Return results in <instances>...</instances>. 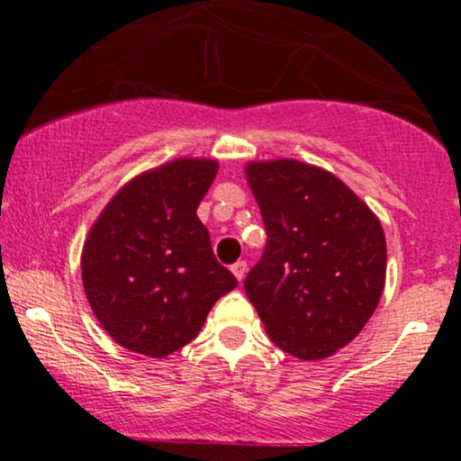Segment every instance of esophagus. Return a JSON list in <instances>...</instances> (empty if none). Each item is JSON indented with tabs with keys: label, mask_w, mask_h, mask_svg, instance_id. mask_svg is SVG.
<instances>
[{
	"label": "esophagus",
	"mask_w": 461,
	"mask_h": 461,
	"mask_svg": "<svg viewBox=\"0 0 461 461\" xmlns=\"http://www.w3.org/2000/svg\"><path fill=\"white\" fill-rule=\"evenodd\" d=\"M231 273L236 275L238 282H242V279H245V275H247V262H236V264H231Z\"/></svg>",
	"instance_id": "obj_1"
}]
</instances>
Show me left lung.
<instances>
[{"label":"left lung","instance_id":"obj_1","mask_svg":"<svg viewBox=\"0 0 461 461\" xmlns=\"http://www.w3.org/2000/svg\"><path fill=\"white\" fill-rule=\"evenodd\" d=\"M245 176L268 234L245 279L247 297L282 351L303 362L330 357L382 299L384 227L342 179L314 164L253 160Z\"/></svg>","mask_w":461,"mask_h":461}]
</instances>
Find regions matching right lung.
<instances>
[{
  "label": "right lung",
  "mask_w": 461,
  "mask_h": 461,
  "mask_svg": "<svg viewBox=\"0 0 461 461\" xmlns=\"http://www.w3.org/2000/svg\"><path fill=\"white\" fill-rule=\"evenodd\" d=\"M216 171L214 158H176L131 177L84 240L82 284L95 319L131 353L171 356L238 285L197 216Z\"/></svg>",
  "instance_id": "right-lung-1"
}]
</instances>
